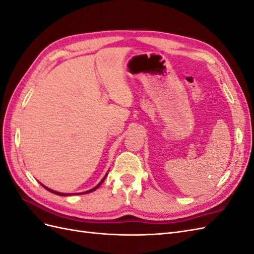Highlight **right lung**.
I'll return each mask as SVG.
<instances>
[{
  "label": "right lung",
  "mask_w": 254,
  "mask_h": 254,
  "mask_svg": "<svg viewBox=\"0 0 254 254\" xmlns=\"http://www.w3.org/2000/svg\"><path fill=\"white\" fill-rule=\"evenodd\" d=\"M105 179H106V176H105V178L101 181V183H99L97 187H95L94 189H92V190H88V191H84V193H82V194H88V193H91V191L95 190L96 189H98V188H99V186H101V184L104 182V180H105ZM43 187H44V186H43ZM44 188H45V187H44ZM45 189H47V190H50V191H52V193L56 194V195H59V196H68V195H71V194H63V193H58V191H55V190H50V189H48V188H45Z\"/></svg>",
  "instance_id": "1"
}]
</instances>
